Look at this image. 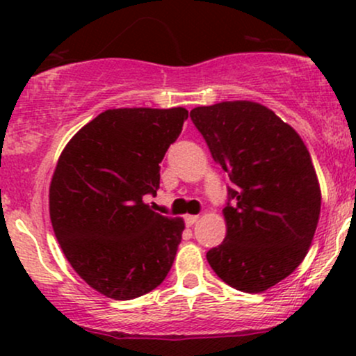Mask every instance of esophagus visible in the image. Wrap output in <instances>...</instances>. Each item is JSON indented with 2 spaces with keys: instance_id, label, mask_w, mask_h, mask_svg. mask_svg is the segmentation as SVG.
<instances>
[{
  "instance_id": "34e87169",
  "label": "esophagus",
  "mask_w": 356,
  "mask_h": 356,
  "mask_svg": "<svg viewBox=\"0 0 356 356\" xmlns=\"http://www.w3.org/2000/svg\"><path fill=\"white\" fill-rule=\"evenodd\" d=\"M197 220H199V216H186V224L189 227L194 226V224L197 222Z\"/></svg>"
}]
</instances>
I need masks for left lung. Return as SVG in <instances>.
I'll return each mask as SVG.
<instances>
[{
    "label": "left lung",
    "mask_w": 356,
    "mask_h": 356,
    "mask_svg": "<svg viewBox=\"0 0 356 356\" xmlns=\"http://www.w3.org/2000/svg\"><path fill=\"white\" fill-rule=\"evenodd\" d=\"M218 164L236 189L222 209L226 238L206 257L224 283L263 293L291 275L316 231L321 191L300 134L251 100L191 110Z\"/></svg>",
    "instance_id": "8db88e82"
}]
</instances>
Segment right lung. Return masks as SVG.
I'll return each mask as SVG.
<instances>
[{
	"instance_id": "obj_1",
	"label": "right lung",
	"mask_w": 356,
	"mask_h": 356,
	"mask_svg": "<svg viewBox=\"0 0 356 356\" xmlns=\"http://www.w3.org/2000/svg\"><path fill=\"white\" fill-rule=\"evenodd\" d=\"M189 112L112 108L61 150L50 184V219L65 257L90 288L112 300L152 291L170 271L184 219L152 211L161 167Z\"/></svg>"
}]
</instances>
